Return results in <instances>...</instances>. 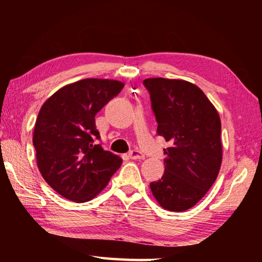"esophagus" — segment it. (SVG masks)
<instances>
[{
  "mask_svg": "<svg viewBox=\"0 0 262 262\" xmlns=\"http://www.w3.org/2000/svg\"><path fill=\"white\" fill-rule=\"evenodd\" d=\"M130 159H144V155L142 154L140 150H132V151L128 154Z\"/></svg>",
  "mask_w": 262,
  "mask_h": 262,
  "instance_id": "1",
  "label": "esophagus"
}]
</instances>
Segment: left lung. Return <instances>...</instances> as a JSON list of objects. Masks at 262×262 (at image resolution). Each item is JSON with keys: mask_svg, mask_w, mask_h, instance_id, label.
<instances>
[{"mask_svg": "<svg viewBox=\"0 0 262 262\" xmlns=\"http://www.w3.org/2000/svg\"><path fill=\"white\" fill-rule=\"evenodd\" d=\"M157 133L170 143L164 149L165 171L150 184L154 198L170 211H185L205 196L222 164L221 119L200 88L184 79L147 78Z\"/></svg>", "mask_w": 262, "mask_h": 262, "instance_id": "8db88e82", "label": "left lung"}]
</instances>
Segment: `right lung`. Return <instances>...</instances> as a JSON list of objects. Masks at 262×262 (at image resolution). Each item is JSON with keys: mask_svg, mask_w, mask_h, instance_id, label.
I'll use <instances>...</instances> for the list:
<instances>
[{"mask_svg": "<svg viewBox=\"0 0 262 262\" xmlns=\"http://www.w3.org/2000/svg\"><path fill=\"white\" fill-rule=\"evenodd\" d=\"M123 85L117 79H81L59 89L39 111L33 130L38 168L46 183L70 201L92 200L121 166L122 159L94 139H99L95 115Z\"/></svg>", "mask_w": 262, "mask_h": 262, "instance_id": "right-lung-1", "label": "right lung"}]
</instances>
